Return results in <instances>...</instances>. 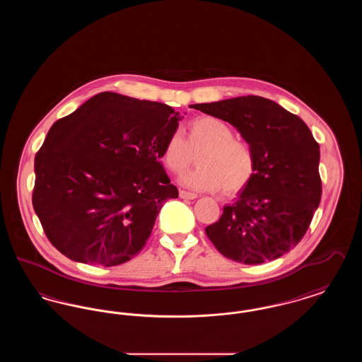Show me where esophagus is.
I'll use <instances>...</instances> for the list:
<instances>
[{
    "instance_id": "1",
    "label": "esophagus",
    "mask_w": 362,
    "mask_h": 362,
    "mask_svg": "<svg viewBox=\"0 0 362 362\" xmlns=\"http://www.w3.org/2000/svg\"><path fill=\"white\" fill-rule=\"evenodd\" d=\"M179 197H180L182 199H195V198H198V195H197V194L187 192V191H183V189H180V191H179Z\"/></svg>"
}]
</instances>
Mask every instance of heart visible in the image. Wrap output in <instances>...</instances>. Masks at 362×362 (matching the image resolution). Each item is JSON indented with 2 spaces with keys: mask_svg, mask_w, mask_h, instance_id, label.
Masks as SVG:
<instances>
[{
  "mask_svg": "<svg viewBox=\"0 0 362 362\" xmlns=\"http://www.w3.org/2000/svg\"><path fill=\"white\" fill-rule=\"evenodd\" d=\"M233 129L216 117H199L189 122V141L176 130L167 138L161 158L173 173H180L197 155L198 167L180 176L179 183L192 191H217L235 194L252 179L257 160L252 148L236 139Z\"/></svg>",
  "mask_w": 362,
  "mask_h": 362,
  "instance_id": "1",
  "label": "heart"
}]
</instances>
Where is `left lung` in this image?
<instances>
[{"mask_svg": "<svg viewBox=\"0 0 362 362\" xmlns=\"http://www.w3.org/2000/svg\"><path fill=\"white\" fill-rule=\"evenodd\" d=\"M194 108L236 127L257 160L251 182L206 226L207 238L225 258L244 264L281 258L304 238L322 198L320 148L310 127L254 95Z\"/></svg>", "mask_w": 362, "mask_h": 362, "instance_id": "8db88e82", "label": "left lung"}]
</instances>
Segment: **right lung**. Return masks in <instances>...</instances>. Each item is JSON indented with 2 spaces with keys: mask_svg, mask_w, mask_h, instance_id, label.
<instances>
[{
  "mask_svg": "<svg viewBox=\"0 0 362 362\" xmlns=\"http://www.w3.org/2000/svg\"><path fill=\"white\" fill-rule=\"evenodd\" d=\"M182 118L167 104L102 92L52 124L35 156L33 205L61 254L98 266L137 255L179 195L160 158Z\"/></svg>",
  "mask_w": 362,
  "mask_h": 362,
  "instance_id": "obj_1",
  "label": "right lung"
}]
</instances>
